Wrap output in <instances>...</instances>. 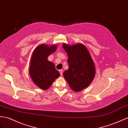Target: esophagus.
<instances>
[{
    "label": "esophagus",
    "instance_id": "esophagus-1",
    "mask_svg": "<svg viewBox=\"0 0 128 128\" xmlns=\"http://www.w3.org/2000/svg\"><path fill=\"white\" fill-rule=\"evenodd\" d=\"M63 70H62V69L59 70V72H60V74L61 76H62V75H63Z\"/></svg>",
    "mask_w": 128,
    "mask_h": 128
}]
</instances>
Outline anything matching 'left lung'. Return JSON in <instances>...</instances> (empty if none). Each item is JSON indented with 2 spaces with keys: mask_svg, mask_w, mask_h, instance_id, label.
I'll return each mask as SVG.
<instances>
[{
  "mask_svg": "<svg viewBox=\"0 0 128 128\" xmlns=\"http://www.w3.org/2000/svg\"><path fill=\"white\" fill-rule=\"evenodd\" d=\"M68 56V68L63 76L71 89L79 92L89 86L95 76V66L86 48L78 43L73 45L63 44Z\"/></svg>",
  "mask_w": 128,
  "mask_h": 128,
  "instance_id": "1",
  "label": "left lung"
}]
</instances>
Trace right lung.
Here are the masks:
<instances>
[{
  "mask_svg": "<svg viewBox=\"0 0 128 128\" xmlns=\"http://www.w3.org/2000/svg\"><path fill=\"white\" fill-rule=\"evenodd\" d=\"M57 49V45H38L31 57L29 73L32 81L40 89L46 90L52 84L55 79L60 76L53 63L48 60V57Z\"/></svg>",
  "mask_w": 128,
  "mask_h": 128,
  "instance_id": "add662e5",
  "label": "right lung"
}]
</instances>
